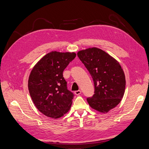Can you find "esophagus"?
<instances>
[{"mask_svg":"<svg viewBox=\"0 0 149 149\" xmlns=\"http://www.w3.org/2000/svg\"><path fill=\"white\" fill-rule=\"evenodd\" d=\"M81 93V91H80V90H78V91H74V94H76V96H78V95H79V94Z\"/></svg>","mask_w":149,"mask_h":149,"instance_id":"obj_1","label":"esophagus"}]
</instances>
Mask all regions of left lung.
Returning <instances> with one entry per match:
<instances>
[{"label":"left lung","mask_w":149,"mask_h":149,"mask_svg":"<svg viewBox=\"0 0 149 149\" xmlns=\"http://www.w3.org/2000/svg\"><path fill=\"white\" fill-rule=\"evenodd\" d=\"M77 55L94 81V94L87 98L88 104L94 110L107 113L124 96L125 77L123 68L114 58L96 47L80 50Z\"/></svg>","instance_id":"left-lung-1"}]
</instances>
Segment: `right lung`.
Instances as JSON below:
<instances>
[{
	"label": "right lung",
	"instance_id": "obj_1",
	"mask_svg": "<svg viewBox=\"0 0 149 149\" xmlns=\"http://www.w3.org/2000/svg\"><path fill=\"white\" fill-rule=\"evenodd\" d=\"M74 52L53 51L40 59L31 70L28 81L30 95L40 112L60 118L69 111L73 94L67 89L63 72L76 57Z\"/></svg>",
	"mask_w": 149,
	"mask_h": 149
}]
</instances>
